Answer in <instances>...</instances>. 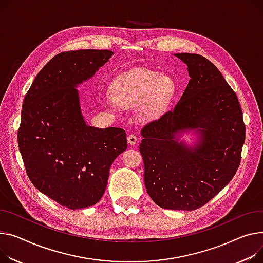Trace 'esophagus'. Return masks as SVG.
<instances>
[{"mask_svg":"<svg viewBox=\"0 0 263 263\" xmlns=\"http://www.w3.org/2000/svg\"><path fill=\"white\" fill-rule=\"evenodd\" d=\"M127 139H128V144H129L130 146H134V145L137 143V137H136L135 134H130V135H128Z\"/></svg>","mask_w":263,"mask_h":263,"instance_id":"esophagus-1","label":"esophagus"}]
</instances>
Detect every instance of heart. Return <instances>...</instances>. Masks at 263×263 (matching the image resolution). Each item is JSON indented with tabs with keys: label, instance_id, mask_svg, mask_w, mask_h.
<instances>
[{
	"label": "heart",
	"instance_id": "heart-1",
	"mask_svg": "<svg viewBox=\"0 0 263 263\" xmlns=\"http://www.w3.org/2000/svg\"><path fill=\"white\" fill-rule=\"evenodd\" d=\"M174 91L170 77L147 68L131 69L117 77L112 83V98L120 108L138 106V116L145 120L159 118L167 109ZM114 102L106 97L102 104L114 109Z\"/></svg>",
	"mask_w": 263,
	"mask_h": 263
}]
</instances>
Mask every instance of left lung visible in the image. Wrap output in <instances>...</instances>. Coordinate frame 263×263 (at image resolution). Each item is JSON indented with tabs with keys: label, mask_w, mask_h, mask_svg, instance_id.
Listing matches in <instances>:
<instances>
[{
	"label": "left lung",
	"mask_w": 263,
	"mask_h": 263,
	"mask_svg": "<svg viewBox=\"0 0 263 263\" xmlns=\"http://www.w3.org/2000/svg\"><path fill=\"white\" fill-rule=\"evenodd\" d=\"M190 77L180 100L141 132L145 186L162 208L195 211L234 178L246 126L236 93L198 54H174ZM190 134L189 142L181 137Z\"/></svg>",
	"instance_id": "left-lung-1"
}]
</instances>
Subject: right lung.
<instances>
[{"instance_id":"add662e5","label":"right lung","mask_w":263,"mask_h":263,"mask_svg":"<svg viewBox=\"0 0 263 263\" xmlns=\"http://www.w3.org/2000/svg\"><path fill=\"white\" fill-rule=\"evenodd\" d=\"M113 54L61 52L41 69L24 98L17 144L27 176L43 195L69 209L101 199L112 163L127 149L125 130L86 124L77 90Z\"/></svg>"}]
</instances>
